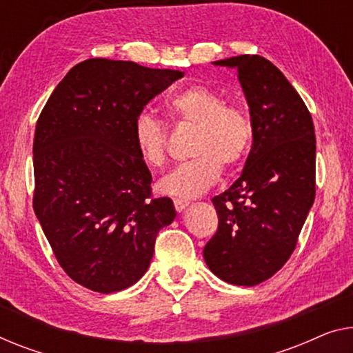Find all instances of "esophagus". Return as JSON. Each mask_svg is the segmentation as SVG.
<instances>
[{
  "instance_id": "obj_1",
  "label": "esophagus",
  "mask_w": 353,
  "mask_h": 353,
  "mask_svg": "<svg viewBox=\"0 0 353 353\" xmlns=\"http://www.w3.org/2000/svg\"><path fill=\"white\" fill-rule=\"evenodd\" d=\"M187 206H188V201H185V199H179V198L174 199V208H176L177 212H182V210L185 209Z\"/></svg>"
}]
</instances>
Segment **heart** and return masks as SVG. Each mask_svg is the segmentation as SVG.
<instances>
[{
    "label": "heart",
    "mask_w": 353,
    "mask_h": 353,
    "mask_svg": "<svg viewBox=\"0 0 353 353\" xmlns=\"http://www.w3.org/2000/svg\"><path fill=\"white\" fill-rule=\"evenodd\" d=\"M166 112L179 123L196 125L192 155L159 183L163 194L196 198L219 181L222 166L233 170L245 159L252 143V123L245 110L225 104L222 94L204 85H190L166 101ZM133 143L147 166L166 161V131L154 115L141 112L133 122Z\"/></svg>",
    "instance_id": "obj_1"
}]
</instances>
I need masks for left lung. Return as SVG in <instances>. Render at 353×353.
<instances>
[{
  "mask_svg": "<svg viewBox=\"0 0 353 353\" xmlns=\"http://www.w3.org/2000/svg\"><path fill=\"white\" fill-rule=\"evenodd\" d=\"M214 65L238 70L252 149L238 181L212 198L219 228L203 255L222 281L254 287L290 259L314 204V123L301 97L270 60L239 55Z\"/></svg>",
  "mask_w": 353,
  "mask_h": 353,
  "instance_id": "obj_1",
  "label": "left lung"
}]
</instances>
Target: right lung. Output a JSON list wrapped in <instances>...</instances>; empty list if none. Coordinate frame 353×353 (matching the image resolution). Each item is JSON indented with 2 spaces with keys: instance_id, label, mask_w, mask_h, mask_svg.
<instances>
[{
  "instance_id": "1",
  "label": "right lung",
  "mask_w": 353,
  "mask_h": 353,
  "mask_svg": "<svg viewBox=\"0 0 353 353\" xmlns=\"http://www.w3.org/2000/svg\"><path fill=\"white\" fill-rule=\"evenodd\" d=\"M183 77L134 61L90 59L63 77L36 123L33 208L72 281L114 293L145 274L155 238L176 219L150 198L152 174L133 143L136 115Z\"/></svg>"
}]
</instances>
